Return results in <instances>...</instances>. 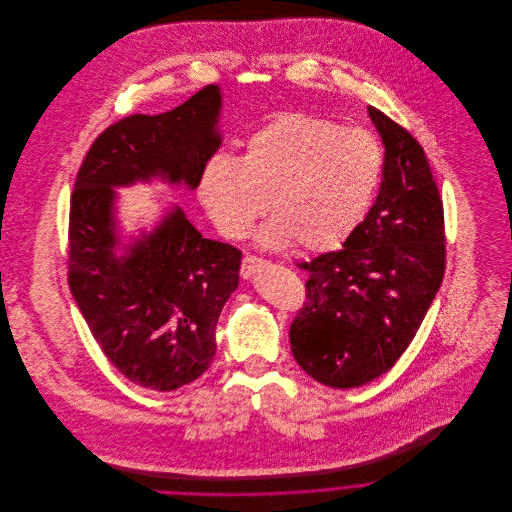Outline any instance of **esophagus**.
<instances>
[{"instance_id":"obj_1","label":"esophagus","mask_w":512,"mask_h":512,"mask_svg":"<svg viewBox=\"0 0 512 512\" xmlns=\"http://www.w3.org/2000/svg\"><path fill=\"white\" fill-rule=\"evenodd\" d=\"M260 264H264V260H262V258H256V256H252V254H246V256H244V260H242L240 276H242L244 280L252 278V274L256 272V268H258Z\"/></svg>"}]
</instances>
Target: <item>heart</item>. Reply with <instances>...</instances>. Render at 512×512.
<instances>
[{
	"label": "heart",
	"instance_id": "b5f03b06",
	"mask_svg": "<svg viewBox=\"0 0 512 512\" xmlns=\"http://www.w3.org/2000/svg\"><path fill=\"white\" fill-rule=\"evenodd\" d=\"M382 171L378 142L361 128H339L305 112H286L256 130L242 155L211 157L199 199L226 238L258 230L264 248L297 242L301 250L339 246L365 217Z\"/></svg>",
	"mask_w": 512,
	"mask_h": 512
}]
</instances>
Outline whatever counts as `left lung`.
Listing matches in <instances>:
<instances>
[{
	"label": "left lung",
	"instance_id": "8db88e82",
	"mask_svg": "<svg viewBox=\"0 0 512 512\" xmlns=\"http://www.w3.org/2000/svg\"><path fill=\"white\" fill-rule=\"evenodd\" d=\"M384 144L382 183L343 248L301 262L305 301L292 353L311 378L355 388L388 372L420 329L445 270L443 203L422 146L368 106Z\"/></svg>",
	"mask_w": 512,
	"mask_h": 512
}]
</instances>
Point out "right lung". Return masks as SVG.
Instances as JSON below:
<instances>
[{
	"instance_id": "obj_1",
	"label": "right lung",
	"mask_w": 512,
	"mask_h": 512,
	"mask_svg": "<svg viewBox=\"0 0 512 512\" xmlns=\"http://www.w3.org/2000/svg\"><path fill=\"white\" fill-rule=\"evenodd\" d=\"M222 92L205 86L157 116L134 114L106 128L74 183L69 286L90 333L128 380L159 392L197 380L215 359L217 323L238 288L242 252L203 238L181 207L126 242L120 187L159 179L199 187L219 149Z\"/></svg>"
}]
</instances>
